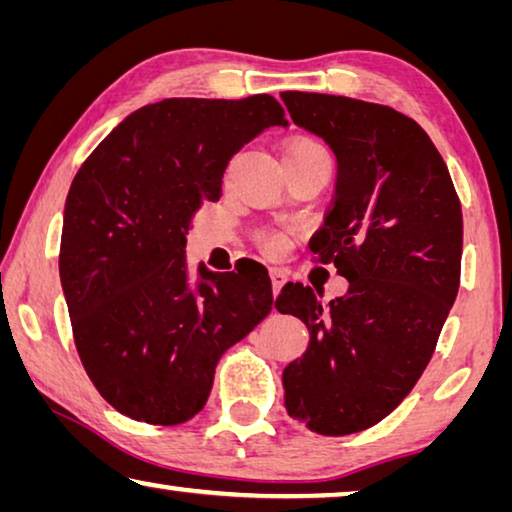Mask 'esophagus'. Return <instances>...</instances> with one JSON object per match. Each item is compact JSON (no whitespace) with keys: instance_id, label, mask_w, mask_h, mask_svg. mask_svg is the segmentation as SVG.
<instances>
[{"instance_id":"obj_1","label":"esophagus","mask_w":512,"mask_h":512,"mask_svg":"<svg viewBox=\"0 0 512 512\" xmlns=\"http://www.w3.org/2000/svg\"><path fill=\"white\" fill-rule=\"evenodd\" d=\"M271 285H273V294L278 296L280 294V289L285 287V282H287V275L282 273V271H278V269H271Z\"/></svg>"}]
</instances>
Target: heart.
Masks as SVG:
<instances>
[{
  "label": "heart",
  "mask_w": 512,
  "mask_h": 512,
  "mask_svg": "<svg viewBox=\"0 0 512 512\" xmlns=\"http://www.w3.org/2000/svg\"><path fill=\"white\" fill-rule=\"evenodd\" d=\"M285 159H328V152L314 139L298 136V139L291 141L289 148L285 150ZM257 243L266 255H280L282 250H285V239H282L280 234H259Z\"/></svg>",
  "instance_id": "heart-1"
}]
</instances>
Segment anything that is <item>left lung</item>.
Segmentation results:
<instances>
[{
  "instance_id": "1",
  "label": "left lung",
  "mask_w": 512,
  "mask_h": 512,
  "mask_svg": "<svg viewBox=\"0 0 512 512\" xmlns=\"http://www.w3.org/2000/svg\"><path fill=\"white\" fill-rule=\"evenodd\" d=\"M280 97L337 159L335 198L310 250L348 280L330 303L303 285L275 300L310 330L307 351L282 371L285 408L319 435L360 433L410 394L433 358L460 285V200L412 118L342 95Z\"/></svg>"
}]
</instances>
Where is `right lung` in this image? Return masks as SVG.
<instances>
[{"instance_id": "add662e5", "label": "right lung", "mask_w": 512, "mask_h": 512, "mask_svg": "<svg viewBox=\"0 0 512 512\" xmlns=\"http://www.w3.org/2000/svg\"><path fill=\"white\" fill-rule=\"evenodd\" d=\"M271 95L170 97L136 109L91 152L63 209L59 275L81 364L120 415L184 424L205 408L214 369L271 312L262 264L186 269V230L221 198L243 145L287 127Z\"/></svg>"}]
</instances>
